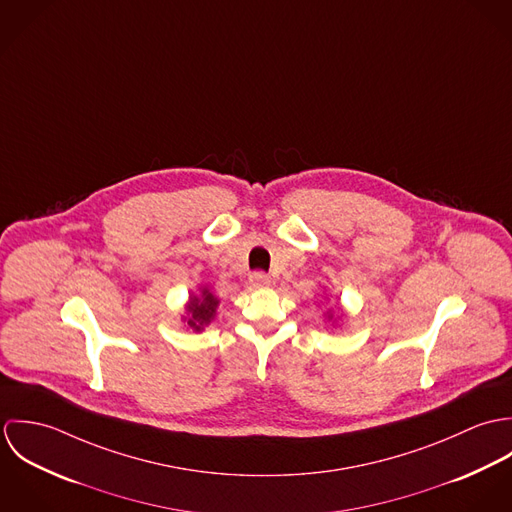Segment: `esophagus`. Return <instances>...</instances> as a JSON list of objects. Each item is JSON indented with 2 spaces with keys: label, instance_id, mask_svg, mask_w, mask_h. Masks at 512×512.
<instances>
[{
  "label": "esophagus",
  "instance_id": "34e87169",
  "mask_svg": "<svg viewBox=\"0 0 512 512\" xmlns=\"http://www.w3.org/2000/svg\"><path fill=\"white\" fill-rule=\"evenodd\" d=\"M248 282L252 288H266V286H270V276H266L264 272H254V274H250Z\"/></svg>",
  "mask_w": 512,
  "mask_h": 512
}]
</instances>
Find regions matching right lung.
I'll use <instances>...</instances> for the list:
<instances>
[{"label":"right lung","mask_w":512,"mask_h":512,"mask_svg":"<svg viewBox=\"0 0 512 512\" xmlns=\"http://www.w3.org/2000/svg\"><path fill=\"white\" fill-rule=\"evenodd\" d=\"M217 305H219V299L213 293L207 292V290H203L201 297L193 295L191 303L187 305V309L191 313L189 319H187V325L191 329H195V331H201L215 317Z\"/></svg>","instance_id":"add662e5"}]
</instances>
